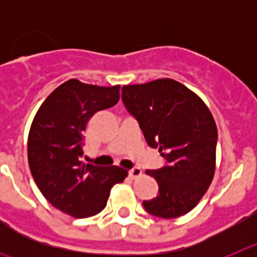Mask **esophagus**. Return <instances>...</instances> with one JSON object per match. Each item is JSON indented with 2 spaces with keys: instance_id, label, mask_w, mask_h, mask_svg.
I'll return each instance as SVG.
<instances>
[{
  "instance_id": "1",
  "label": "esophagus",
  "mask_w": 257,
  "mask_h": 257,
  "mask_svg": "<svg viewBox=\"0 0 257 257\" xmlns=\"http://www.w3.org/2000/svg\"><path fill=\"white\" fill-rule=\"evenodd\" d=\"M128 175H130L131 179L139 178L140 175H142V170H140L139 167H134V169L128 170Z\"/></svg>"
}]
</instances>
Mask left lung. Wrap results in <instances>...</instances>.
<instances>
[{
	"mask_svg": "<svg viewBox=\"0 0 257 257\" xmlns=\"http://www.w3.org/2000/svg\"><path fill=\"white\" fill-rule=\"evenodd\" d=\"M122 101L149 147L165 160L161 169L147 171L158 183V194L143 201L145 211L162 219L185 215L215 174L217 128L212 114L194 92L170 78L123 86Z\"/></svg>",
	"mask_w": 257,
	"mask_h": 257,
	"instance_id": "8db88e82",
	"label": "left lung"
}]
</instances>
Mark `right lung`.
Segmentation results:
<instances>
[{
    "label": "right lung",
    "instance_id": "add662e5",
    "mask_svg": "<svg viewBox=\"0 0 257 257\" xmlns=\"http://www.w3.org/2000/svg\"><path fill=\"white\" fill-rule=\"evenodd\" d=\"M119 100V86L100 87L69 79L40 106L28 136V162L38 189L54 207L77 219L94 216L106 205L126 170L82 162L83 131L99 110Z\"/></svg>",
    "mask_w": 257,
    "mask_h": 257
}]
</instances>
